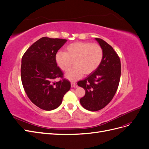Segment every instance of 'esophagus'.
Returning a JSON list of instances; mask_svg holds the SVG:
<instances>
[{
  "label": "esophagus",
  "instance_id": "obj_1",
  "mask_svg": "<svg viewBox=\"0 0 149 149\" xmlns=\"http://www.w3.org/2000/svg\"><path fill=\"white\" fill-rule=\"evenodd\" d=\"M71 88H76V87H77V86H76V84L75 83L71 82Z\"/></svg>",
  "mask_w": 149,
  "mask_h": 149
}]
</instances>
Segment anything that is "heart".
<instances>
[{
  "label": "heart",
  "mask_w": 149,
  "mask_h": 149,
  "mask_svg": "<svg viewBox=\"0 0 149 149\" xmlns=\"http://www.w3.org/2000/svg\"><path fill=\"white\" fill-rule=\"evenodd\" d=\"M103 58V50L100 45L90 42H77L67 46L65 52H58L55 60L63 71H68L65 76L71 81L81 78L84 73L89 74L95 71Z\"/></svg>",
  "instance_id": "1"
}]
</instances>
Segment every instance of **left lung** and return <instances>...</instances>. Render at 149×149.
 <instances>
[{
  "mask_svg": "<svg viewBox=\"0 0 149 149\" xmlns=\"http://www.w3.org/2000/svg\"><path fill=\"white\" fill-rule=\"evenodd\" d=\"M95 39L102 48V60L93 73L78 82L86 91L80 99L81 104L90 111L100 110L110 102L118 89L121 73L120 58L113 48L101 38Z\"/></svg>",
  "mask_w": 149,
  "mask_h": 149,
  "instance_id": "1",
  "label": "left lung"
}]
</instances>
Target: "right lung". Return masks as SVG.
Wrapping results in <instances>:
<instances>
[{"mask_svg":"<svg viewBox=\"0 0 149 149\" xmlns=\"http://www.w3.org/2000/svg\"><path fill=\"white\" fill-rule=\"evenodd\" d=\"M65 39L42 37L29 47L22 58L21 79L26 95L35 105L45 111L56 109L70 89L69 81L57 66L55 55ZM61 77L59 82L53 80Z\"/></svg>","mask_w":149,"mask_h":149,"instance_id":"1","label":"right lung"}]
</instances>
